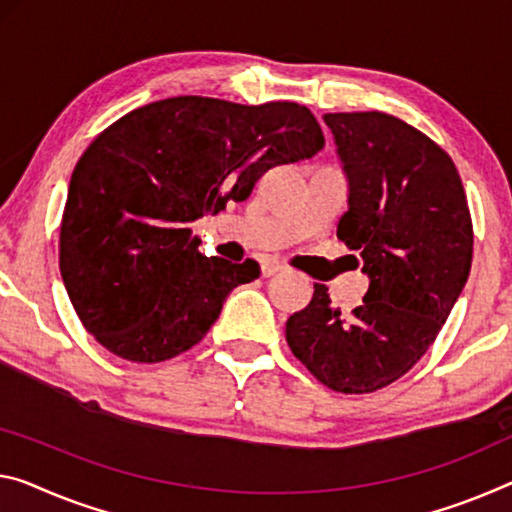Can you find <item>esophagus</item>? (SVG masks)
Instances as JSON below:
<instances>
[{"label": "esophagus", "instance_id": "1", "mask_svg": "<svg viewBox=\"0 0 512 512\" xmlns=\"http://www.w3.org/2000/svg\"><path fill=\"white\" fill-rule=\"evenodd\" d=\"M261 272H263V277H274V274L283 272V265L279 261H265L261 265Z\"/></svg>", "mask_w": 512, "mask_h": 512}]
</instances>
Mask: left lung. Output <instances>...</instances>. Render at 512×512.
Wrapping results in <instances>:
<instances>
[{
  "label": "left lung",
  "instance_id": "8db88e82",
  "mask_svg": "<svg viewBox=\"0 0 512 512\" xmlns=\"http://www.w3.org/2000/svg\"><path fill=\"white\" fill-rule=\"evenodd\" d=\"M322 119L348 176L338 238L365 263L368 290L343 318L325 283H313L309 306L286 322V341L325 387L371 393L435 343L467 283L474 233L458 169L435 141L382 112Z\"/></svg>",
  "mask_w": 512,
  "mask_h": 512
}]
</instances>
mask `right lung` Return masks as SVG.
Listing matches in <instances>:
<instances>
[{
	"instance_id": "add662e5",
	"label": "right lung",
	"mask_w": 512,
	"mask_h": 512,
	"mask_svg": "<svg viewBox=\"0 0 512 512\" xmlns=\"http://www.w3.org/2000/svg\"><path fill=\"white\" fill-rule=\"evenodd\" d=\"M322 146L316 116L297 102L178 96L100 132L70 176L59 238L61 277L86 332L137 364L199 343L261 267L206 258L190 224Z\"/></svg>"
}]
</instances>
